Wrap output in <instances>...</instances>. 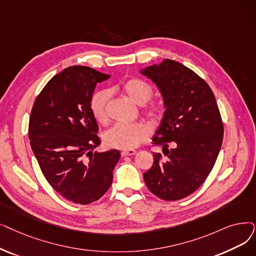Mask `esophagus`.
Masks as SVG:
<instances>
[{
	"label": "esophagus",
	"mask_w": 256,
	"mask_h": 256,
	"mask_svg": "<svg viewBox=\"0 0 256 256\" xmlns=\"http://www.w3.org/2000/svg\"><path fill=\"white\" fill-rule=\"evenodd\" d=\"M136 152H137L135 150H124L121 152V156H122V157H124V156H132V154H135Z\"/></svg>",
	"instance_id": "esophagus-1"
}]
</instances>
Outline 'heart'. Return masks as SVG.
<instances>
[{"mask_svg":"<svg viewBox=\"0 0 256 256\" xmlns=\"http://www.w3.org/2000/svg\"><path fill=\"white\" fill-rule=\"evenodd\" d=\"M113 90H102L95 93L91 99V110L95 119L98 122L104 124L108 120V104ZM121 91L137 106L146 104L152 95V88L146 82L140 78H130L121 84ZM146 114L152 120H159L163 115V106L158 102L150 104ZM148 128L141 124H117L113 128L108 130L104 135V141L108 148L119 150H132L146 140L148 136Z\"/></svg>","mask_w":256,"mask_h":256,"instance_id":"obj_1","label":"heart"}]
</instances>
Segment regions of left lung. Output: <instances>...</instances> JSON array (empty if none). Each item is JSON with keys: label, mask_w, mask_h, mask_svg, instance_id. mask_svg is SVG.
<instances>
[{"label": "left lung", "mask_w": 256, "mask_h": 256, "mask_svg": "<svg viewBox=\"0 0 256 256\" xmlns=\"http://www.w3.org/2000/svg\"><path fill=\"white\" fill-rule=\"evenodd\" d=\"M140 73L157 86L165 108L152 141L166 158L154 152V164L143 179L154 196L176 201L196 192L212 170L223 142V122L209 86L181 62L166 58Z\"/></svg>", "instance_id": "8db88e82"}]
</instances>
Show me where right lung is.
<instances>
[{"mask_svg": "<svg viewBox=\"0 0 256 256\" xmlns=\"http://www.w3.org/2000/svg\"><path fill=\"white\" fill-rule=\"evenodd\" d=\"M110 77L90 66H69L44 86L31 110L30 146L40 170L76 204H90L108 192L120 159L117 150L94 152L100 139L91 99L96 84Z\"/></svg>", "mask_w": 256, "mask_h": 256, "instance_id": "obj_1", "label": "right lung"}]
</instances>
